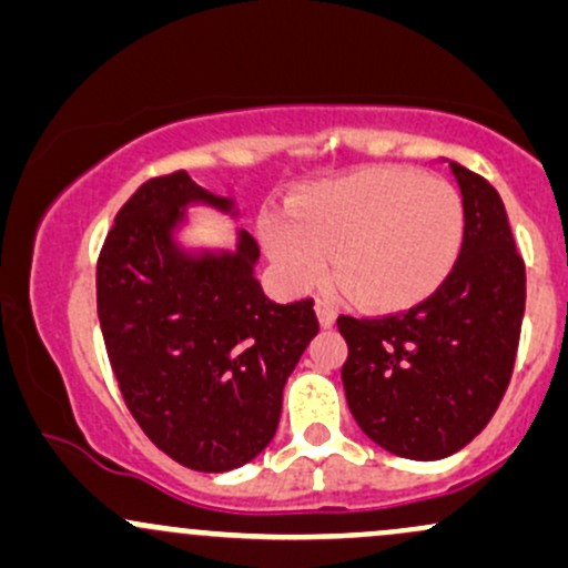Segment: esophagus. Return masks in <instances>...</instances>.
Masks as SVG:
<instances>
[{
    "instance_id": "34e87169",
    "label": "esophagus",
    "mask_w": 568,
    "mask_h": 568,
    "mask_svg": "<svg viewBox=\"0 0 568 568\" xmlns=\"http://www.w3.org/2000/svg\"><path fill=\"white\" fill-rule=\"evenodd\" d=\"M314 311H316V320H320V325L325 327V331H327V327L335 325V308L331 306V303H327V301H316Z\"/></svg>"
}]
</instances>
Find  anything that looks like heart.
<instances>
[{
  "mask_svg": "<svg viewBox=\"0 0 568 568\" xmlns=\"http://www.w3.org/2000/svg\"><path fill=\"white\" fill-rule=\"evenodd\" d=\"M463 203L447 181L398 168H363L306 186L265 246L282 273L311 286L333 260V282L365 308L423 301L453 271L463 243Z\"/></svg>",
  "mask_w": 568,
  "mask_h": 568,
  "instance_id": "1",
  "label": "heart"
}]
</instances>
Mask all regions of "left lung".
<instances>
[{
  "label": "left lung",
  "instance_id": "1",
  "mask_svg": "<svg viewBox=\"0 0 568 568\" xmlns=\"http://www.w3.org/2000/svg\"><path fill=\"white\" fill-rule=\"evenodd\" d=\"M463 194L453 273L414 308L338 316L349 346L341 382L359 430L408 460H442L490 423L515 368L526 265L498 192L449 162Z\"/></svg>",
  "mask_w": 568,
  "mask_h": 568
}]
</instances>
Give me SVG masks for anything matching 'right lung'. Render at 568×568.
<instances>
[{
  "label": "right lung",
  "mask_w": 568,
  "mask_h": 568,
  "mask_svg": "<svg viewBox=\"0 0 568 568\" xmlns=\"http://www.w3.org/2000/svg\"><path fill=\"white\" fill-rule=\"evenodd\" d=\"M237 216L233 197L186 170L145 181L121 205L97 262V314L124 404L181 466L233 471L271 444L282 393L320 322L314 301H271L254 276L260 246L189 248V209Z\"/></svg>",
  "instance_id": "add662e5"
}]
</instances>
